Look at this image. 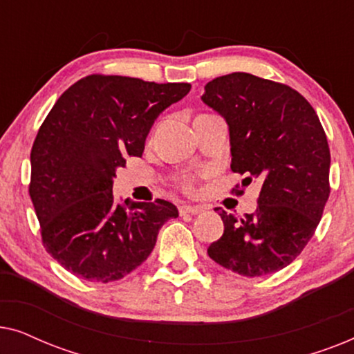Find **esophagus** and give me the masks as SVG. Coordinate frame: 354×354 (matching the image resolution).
<instances>
[{"label": "esophagus", "instance_id": "34e87169", "mask_svg": "<svg viewBox=\"0 0 354 354\" xmlns=\"http://www.w3.org/2000/svg\"><path fill=\"white\" fill-rule=\"evenodd\" d=\"M178 211H180V214H200V212L205 211V207L203 206H190V205H183L178 207Z\"/></svg>", "mask_w": 354, "mask_h": 354}]
</instances>
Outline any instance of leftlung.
Here are the masks:
<instances>
[{"label":"left lung","mask_w":354,"mask_h":354,"mask_svg":"<svg viewBox=\"0 0 354 354\" xmlns=\"http://www.w3.org/2000/svg\"><path fill=\"white\" fill-rule=\"evenodd\" d=\"M201 100L229 125L232 171L261 185L254 214L216 207L224 234L207 254L245 277L277 272L311 240L330 193L321 120L297 90L246 72L207 82Z\"/></svg>","instance_id":"left-lung-1"}]
</instances>
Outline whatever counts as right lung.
Returning a JSON list of instances; mask_svg holds the SVG:
<instances>
[{
    "mask_svg": "<svg viewBox=\"0 0 354 354\" xmlns=\"http://www.w3.org/2000/svg\"><path fill=\"white\" fill-rule=\"evenodd\" d=\"M190 84L88 75L56 101L30 153V198L43 245L66 270L108 283L151 254L159 229L178 216L172 203H127L113 196L125 158L142 156L154 120Z\"/></svg>",
    "mask_w": 354,
    "mask_h": 354,
    "instance_id": "right-lung-1",
    "label": "right lung"
}]
</instances>
